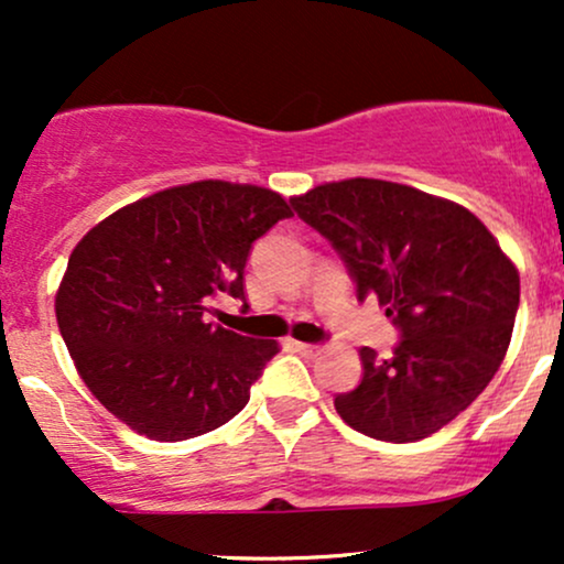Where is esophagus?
Wrapping results in <instances>:
<instances>
[{
	"instance_id": "34e87169",
	"label": "esophagus",
	"mask_w": 564,
	"mask_h": 564,
	"mask_svg": "<svg viewBox=\"0 0 564 564\" xmlns=\"http://www.w3.org/2000/svg\"><path fill=\"white\" fill-rule=\"evenodd\" d=\"M294 349L300 355H307V358H313V355L321 352L318 345H310V341H294Z\"/></svg>"
}]
</instances>
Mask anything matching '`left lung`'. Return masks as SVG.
Here are the masks:
<instances>
[{
	"instance_id": "left-lung-1",
	"label": "left lung",
	"mask_w": 564,
	"mask_h": 564,
	"mask_svg": "<svg viewBox=\"0 0 564 564\" xmlns=\"http://www.w3.org/2000/svg\"><path fill=\"white\" fill-rule=\"evenodd\" d=\"M400 332L392 358L360 349L364 379L334 398L352 430L416 443L453 422L507 355L520 275L464 206L387 180H341L291 198Z\"/></svg>"
}]
</instances>
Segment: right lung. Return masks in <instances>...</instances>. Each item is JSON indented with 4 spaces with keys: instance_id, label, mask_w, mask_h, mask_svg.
Wrapping results in <instances>:
<instances>
[{
    "instance_id": "obj_1",
    "label": "right lung",
    "mask_w": 564,
    "mask_h": 564,
    "mask_svg": "<svg viewBox=\"0 0 564 564\" xmlns=\"http://www.w3.org/2000/svg\"><path fill=\"white\" fill-rule=\"evenodd\" d=\"M283 196L223 180L170 187L95 225L70 251L57 326L89 392L140 435L177 443L230 422L278 352L206 318L246 300L257 238L289 219Z\"/></svg>"
}]
</instances>
